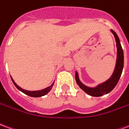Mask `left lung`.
Here are the masks:
<instances>
[{
  "label": "left lung",
  "mask_w": 129,
  "mask_h": 129,
  "mask_svg": "<svg viewBox=\"0 0 129 129\" xmlns=\"http://www.w3.org/2000/svg\"><path fill=\"white\" fill-rule=\"evenodd\" d=\"M111 32L113 34L115 41H116L117 46V60L115 67L114 69L113 73L108 80H106L102 84L97 85L96 87L90 88L85 86L81 82L79 78V75L77 72L75 73V80L77 84L84 92H86L88 95L92 96V97H100L106 94H108L111 92L112 90L115 87L117 84L118 83L119 78L122 75L123 67H124V52L122 50V45L119 41V37L117 34L114 32L113 29H111Z\"/></svg>",
  "instance_id": "8db88e82"
}]
</instances>
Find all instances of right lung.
I'll list each match as a JSON object with an SVG mask.
<instances>
[{"mask_svg":"<svg viewBox=\"0 0 129 129\" xmlns=\"http://www.w3.org/2000/svg\"><path fill=\"white\" fill-rule=\"evenodd\" d=\"M11 79H12V80L13 83L14 84V86H15L17 88H18L20 91H21L22 92H23L25 93V95H29L30 97H42V96H44L46 94H48V92L50 91V90L52 89V88L53 86L54 83V81L53 83L52 84L51 86H50L47 87V88H45L44 89L41 90H35V91H29V90H26L23 89V88H21V87H19L17 85V84H16L15 81H14V79H12V77H11Z\"/></svg>","mask_w":129,"mask_h":129,"instance_id":"obj_1","label":"right lung"}]
</instances>
